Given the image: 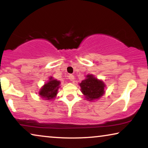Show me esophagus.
<instances>
[{"mask_svg": "<svg viewBox=\"0 0 148 148\" xmlns=\"http://www.w3.org/2000/svg\"><path fill=\"white\" fill-rule=\"evenodd\" d=\"M74 76L73 75H69V79L70 81H73L74 80Z\"/></svg>", "mask_w": 148, "mask_h": 148, "instance_id": "1", "label": "esophagus"}]
</instances>
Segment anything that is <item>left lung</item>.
I'll use <instances>...</instances> for the list:
<instances>
[{
	"mask_svg": "<svg viewBox=\"0 0 148 148\" xmlns=\"http://www.w3.org/2000/svg\"><path fill=\"white\" fill-rule=\"evenodd\" d=\"M79 85L85 98L88 101L98 100L105 94L106 85L102 80L98 79L92 74L87 75L86 79Z\"/></svg>",
	"mask_w": 148,
	"mask_h": 148,
	"instance_id": "8db88e82",
	"label": "left lung"
}]
</instances>
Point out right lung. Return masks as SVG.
<instances>
[{
    "mask_svg": "<svg viewBox=\"0 0 148 148\" xmlns=\"http://www.w3.org/2000/svg\"><path fill=\"white\" fill-rule=\"evenodd\" d=\"M60 82L54 79L52 77H50L48 82L46 83L40 88L38 92L40 96L42 98L46 100H53L56 97L58 94V90L60 88Z\"/></svg>",
    "mask_w": 148,
    "mask_h": 148,
    "instance_id": "right-lung-1",
    "label": "right lung"
}]
</instances>
